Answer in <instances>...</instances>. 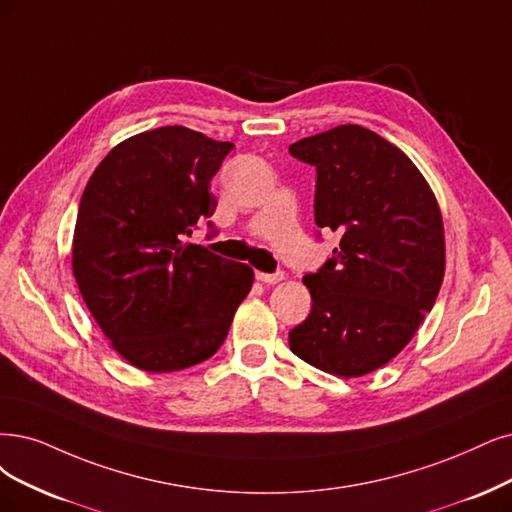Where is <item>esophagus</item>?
<instances>
[{
    "mask_svg": "<svg viewBox=\"0 0 512 512\" xmlns=\"http://www.w3.org/2000/svg\"><path fill=\"white\" fill-rule=\"evenodd\" d=\"M255 278H257L259 282H266V285H276V282H280V280H285V274H282V272H276V274H266V272H257V274H255Z\"/></svg>",
    "mask_w": 512,
    "mask_h": 512,
    "instance_id": "1",
    "label": "esophagus"
}]
</instances>
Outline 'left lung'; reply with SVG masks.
Instances as JSON below:
<instances>
[{
	"label": "left lung",
	"mask_w": 512,
	"mask_h": 512,
	"mask_svg": "<svg viewBox=\"0 0 512 512\" xmlns=\"http://www.w3.org/2000/svg\"><path fill=\"white\" fill-rule=\"evenodd\" d=\"M316 166L314 221L339 246L304 276L312 310L289 331L291 352L339 377L384 367L420 329L445 276L437 198L403 151L342 124L289 147Z\"/></svg>",
	"instance_id": "8db88e82"
}]
</instances>
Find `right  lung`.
<instances>
[{
	"mask_svg": "<svg viewBox=\"0 0 512 512\" xmlns=\"http://www.w3.org/2000/svg\"><path fill=\"white\" fill-rule=\"evenodd\" d=\"M232 149L162 126L113 147L86 183L73 276L111 348L137 369L168 373L211 358L253 287L246 263L185 242L215 213L208 189Z\"/></svg>",
	"mask_w": 512,
	"mask_h": 512,
	"instance_id": "add662e5",
	"label": "right lung"
}]
</instances>
